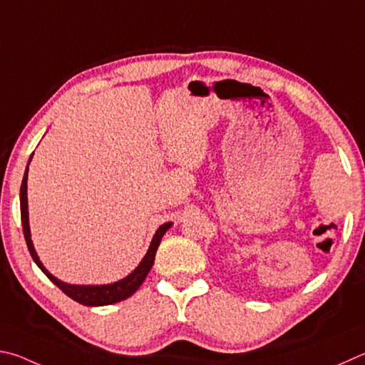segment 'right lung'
I'll use <instances>...</instances> for the list:
<instances>
[{
  "instance_id": "1",
  "label": "right lung",
  "mask_w": 365,
  "mask_h": 365,
  "mask_svg": "<svg viewBox=\"0 0 365 365\" xmlns=\"http://www.w3.org/2000/svg\"><path fill=\"white\" fill-rule=\"evenodd\" d=\"M31 153L27 163V168H25L24 173V179H22V186H21V218H22V227H24V237L25 242H27L29 252L31 255V258L36 263V266L46 274L48 279L53 282L54 285L59 287V289L66 293L67 297L75 299L76 303H81L85 306H107V304H113L118 302H123V299L130 298L134 292H136L147 277V274L152 269L153 261H155V253L157 248L162 242V237L165 232L173 226V222H165V225L160 226L157 229V232L153 234L152 242L149 245V250L144 255V258L140 259V263L138 264L136 269H134L131 274H128L126 277L117 280V282L112 284H104V285H76V284H67L63 280L54 277L46 267L43 266V263L38 258V253L34 247V242H31V234H30V222H29V199H27V179H29V165L31 162Z\"/></svg>"
}]
</instances>
